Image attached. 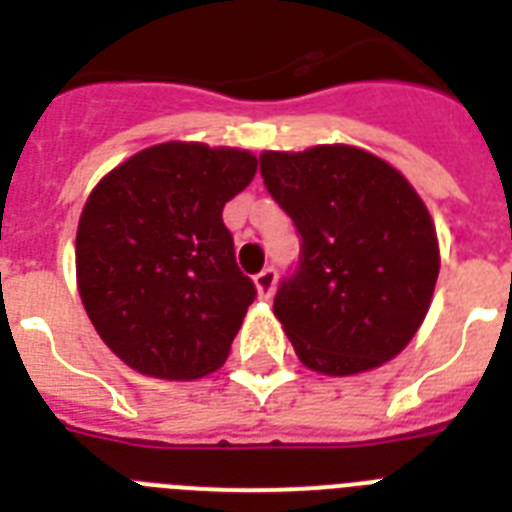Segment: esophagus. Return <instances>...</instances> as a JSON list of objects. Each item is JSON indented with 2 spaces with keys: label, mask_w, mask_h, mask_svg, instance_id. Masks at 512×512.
<instances>
[{
  "label": "esophagus",
  "mask_w": 512,
  "mask_h": 512,
  "mask_svg": "<svg viewBox=\"0 0 512 512\" xmlns=\"http://www.w3.org/2000/svg\"><path fill=\"white\" fill-rule=\"evenodd\" d=\"M276 279H279V273H276V268L273 265H268V268H263V271L257 273L255 276V287L257 292H260V297H268L273 295V289H276Z\"/></svg>",
  "instance_id": "34e87169"
}]
</instances>
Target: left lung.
I'll return each mask as SVG.
<instances>
[{
  "mask_svg": "<svg viewBox=\"0 0 512 512\" xmlns=\"http://www.w3.org/2000/svg\"><path fill=\"white\" fill-rule=\"evenodd\" d=\"M260 175L300 236L273 297L300 361L342 377L401 353L438 279L436 228L406 177L353 146L265 151Z\"/></svg>",
  "mask_w": 512,
  "mask_h": 512,
  "instance_id": "8db88e82",
  "label": "left lung"
}]
</instances>
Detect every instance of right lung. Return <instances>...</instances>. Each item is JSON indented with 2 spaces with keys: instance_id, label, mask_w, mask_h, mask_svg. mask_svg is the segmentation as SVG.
I'll return each instance as SVG.
<instances>
[{
  "instance_id": "add662e5",
  "label": "right lung",
  "mask_w": 512,
  "mask_h": 512,
  "mask_svg": "<svg viewBox=\"0 0 512 512\" xmlns=\"http://www.w3.org/2000/svg\"><path fill=\"white\" fill-rule=\"evenodd\" d=\"M255 172L247 151L162 143L95 185L76 279L92 327L124 364L196 380L228 358L257 289L236 265L223 207Z\"/></svg>"
}]
</instances>
